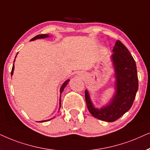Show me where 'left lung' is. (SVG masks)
<instances>
[{"mask_svg":"<svg viewBox=\"0 0 150 150\" xmlns=\"http://www.w3.org/2000/svg\"><path fill=\"white\" fill-rule=\"evenodd\" d=\"M111 59L115 69V93L108 103L101 108H95L88 90L85 98L88 111L95 118L113 122L130 109L139 88L136 62L128 49L117 40L112 49Z\"/></svg>","mask_w":150,"mask_h":150,"instance_id":"1","label":"left lung"}]
</instances>
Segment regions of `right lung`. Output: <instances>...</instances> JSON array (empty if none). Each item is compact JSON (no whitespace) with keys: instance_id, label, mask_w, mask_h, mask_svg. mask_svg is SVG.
<instances>
[{"instance_id":"obj_1","label":"right lung","mask_w":150,"mask_h":150,"mask_svg":"<svg viewBox=\"0 0 150 150\" xmlns=\"http://www.w3.org/2000/svg\"><path fill=\"white\" fill-rule=\"evenodd\" d=\"M49 35H48V34H41V35H36V36H35L34 38H32L31 40V41H33V40H37V39H43V38H49ZM18 54V53H17ZM17 54H16V55H17ZM16 57H15V59H16ZM14 62H15V59H14V61H13V63H14ZM13 70H14V64H13V67H12V70H11V75H13ZM70 81V79H67V81H65L64 82V83L62 85V86H61V88H60V91H59V92H60V98H59V109L60 108V107H61V94H62V93L63 92V91H64V88L67 86V85L68 84V83H69V81ZM51 119H48V120H45V121H38V122H45V121H49V120H51Z\"/></svg>"}]
</instances>
